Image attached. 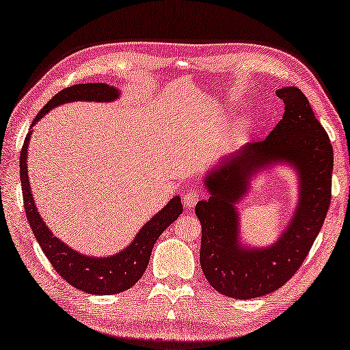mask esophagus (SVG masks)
<instances>
[{
    "label": "esophagus",
    "instance_id": "1",
    "mask_svg": "<svg viewBox=\"0 0 350 350\" xmlns=\"http://www.w3.org/2000/svg\"><path fill=\"white\" fill-rule=\"evenodd\" d=\"M198 200H200V194L197 191H188L187 194L183 196V203L188 207V209L194 207L198 203Z\"/></svg>",
    "mask_w": 350,
    "mask_h": 350
}]
</instances>
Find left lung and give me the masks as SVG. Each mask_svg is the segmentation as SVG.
Instances as JSON below:
<instances>
[{"label":"left lung","instance_id":"8db88e82","mask_svg":"<svg viewBox=\"0 0 350 350\" xmlns=\"http://www.w3.org/2000/svg\"><path fill=\"white\" fill-rule=\"evenodd\" d=\"M277 96L284 102V114L273 131L206 173L203 187L209 198L196 206L204 277L217 292L233 299L260 298L284 286L313 247L331 203L334 153L328 133L298 87H282ZM277 163L294 167L299 204L277 241L269 247H250L240 242L235 204L247 193L252 177Z\"/></svg>","mask_w":350,"mask_h":350}]
</instances>
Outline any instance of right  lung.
I'll list each match as a JSON object with an SVG mask.
<instances>
[{
    "label": "right lung",
    "instance_id": "add662e5",
    "mask_svg": "<svg viewBox=\"0 0 350 350\" xmlns=\"http://www.w3.org/2000/svg\"><path fill=\"white\" fill-rule=\"evenodd\" d=\"M120 98V92L116 87H111L103 83H88V84H77L64 88L60 93H57L46 105L43 107L39 114L36 116L31 128L27 133L24 146L21 150L19 161V173H21V185L22 196H24V207L28 224L31 227L36 236V241L39 242L43 254L48 257L52 267L62 275V277L78 290H83L90 295H116L131 288L135 282L143 277L147 269L148 260L153 250L154 242L158 241L161 233H163L170 224L179 218L183 207L180 203V197L176 196L168 202L167 206L147 221L141 227L133 241L116 252L113 256L107 257H93L87 254H81L77 250H73L69 245L58 239L49 227L44 224L37 206L33 200L31 188H29L28 179V144L33 133V126L40 118L48 114L52 108L63 103L85 100V102H113Z\"/></svg>",
    "mask_w": 350,
    "mask_h": 350
}]
</instances>
